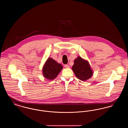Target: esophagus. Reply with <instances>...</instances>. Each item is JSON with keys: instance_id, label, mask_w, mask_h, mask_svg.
I'll list each match as a JSON object with an SVG mask.
<instances>
[{"instance_id": "esophagus-1", "label": "esophagus", "mask_w": 128, "mask_h": 128, "mask_svg": "<svg viewBox=\"0 0 128 128\" xmlns=\"http://www.w3.org/2000/svg\"><path fill=\"white\" fill-rule=\"evenodd\" d=\"M64 67H65V68H70L69 66H68V65H65Z\"/></svg>"}]
</instances>
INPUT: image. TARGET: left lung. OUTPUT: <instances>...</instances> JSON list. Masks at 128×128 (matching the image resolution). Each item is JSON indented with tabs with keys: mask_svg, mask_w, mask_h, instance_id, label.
<instances>
[{
	"mask_svg": "<svg viewBox=\"0 0 128 128\" xmlns=\"http://www.w3.org/2000/svg\"><path fill=\"white\" fill-rule=\"evenodd\" d=\"M72 70L76 77L82 81L91 78L94 74L89 62L80 56L74 60Z\"/></svg>",
	"mask_w": 128,
	"mask_h": 128,
	"instance_id": "obj_1",
	"label": "left lung"
}]
</instances>
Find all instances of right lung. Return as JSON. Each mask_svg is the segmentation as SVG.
<instances>
[{
    "mask_svg": "<svg viewBox=\"0 0 128 128\" xmlns=\"http://www.w3.org/2000/svg\"><path fill=\"white\" fill-rule=\"evenodd\" d=\"M63 68V66L51 58H48L42 68V73L44 77L49 80L55 79Z\"/></svg>",
    "mask_w": 128,
    "mask_h": 128,
    "instance_id": "add662e5",
    "label": "right lung"
}]
</instances>
